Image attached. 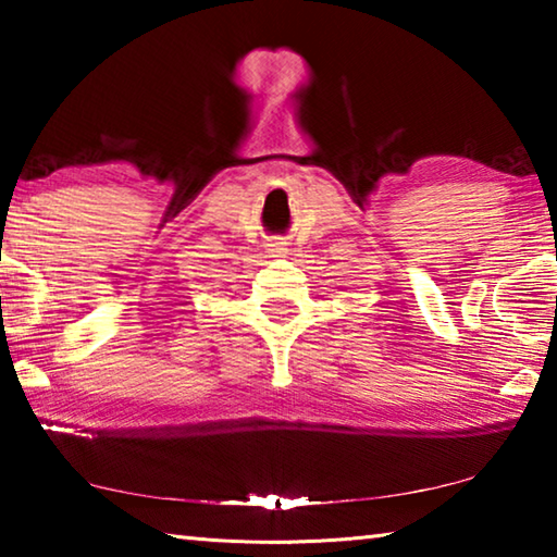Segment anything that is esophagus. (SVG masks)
Wrapping results in <instances>:
<instances>
[{
	"instance_id": "esophagus-1",
	"label": "esophagus",
	"mask_w": 557,
	"mask_h": 557,
	"mask_svg": "<svg viewBox=\"0 0 557 557\" xmlns=\"http://www.w3.org/2000/svg\"><path fill=\"white\" fill-rule=\"evenodd\" d=\"M268 250L272 252V256H285V250H287V248H285V245H282V243H272Z\"/></svg>"
}]
</instances>
